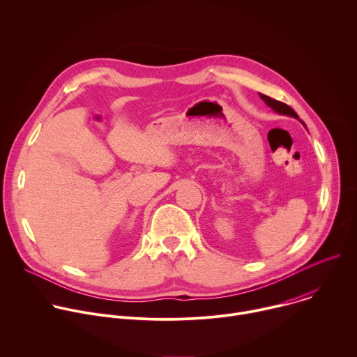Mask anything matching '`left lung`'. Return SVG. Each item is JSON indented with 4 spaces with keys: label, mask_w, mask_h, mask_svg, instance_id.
Returning <instances> with one entry per match:
<instances>
[{
    "label": "left lung",
    "mask_w": 357,
    "mask_h": 357,
    "mask_svg": "<svg viewBox=\"0 0 357 357\" xmlns=\"http://www.w3.org/2000/svg\"><path fill=\"white\" fill-rule=\"evenodd\" d=\"M259 94H260V97L266 101V105H267L268 107H271L275 113L284 114V116H289V117H294V119H298V120H299L298 114H296L288 105L282 103V101L274 100V98H271V97H268V96H266V94H261V93H259ZM302 124H303V123H302Z\"/></svg>",
    "instance_id": "8db88e82"
}]
</instances>
